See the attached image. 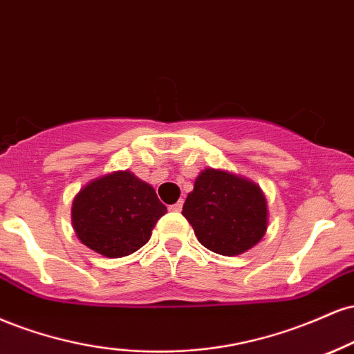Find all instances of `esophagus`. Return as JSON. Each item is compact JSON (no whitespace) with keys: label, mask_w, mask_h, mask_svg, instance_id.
<instances>
[{"label":"esophagus","mask_w":354,"mask_h":354,"mask_svg":"<svg viewBox=\"0 0 354 354\" xmlns=\"http://www.w3.org/2000/svg\"><path fill=\"white\" fill-rule=\"evenodd\" d=\"M182 205H184V201H178L177 203H174V205L169 207L170 212H180L182 210Z\"/></svg>","instance_id":"esophagus-1"}]
</instances>
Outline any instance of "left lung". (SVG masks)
Masks as SVG:
<instances>
[{"instance_id": "1", "label": "left lung", "mask_w": 354, "mask_h": 354, "mask_svg": "<svg viewBox=\"0 0 354 354\" xmlns=\"http://www.w3.org/2000/svg\"><path fill=\"white\" fill-rule=\"evenodd\" d=\"M182 215L203 247L225 257L240 255L259 243L268 223L260 187L215 169L203 170L195 178Z\"/></svg>"}]
</instances>
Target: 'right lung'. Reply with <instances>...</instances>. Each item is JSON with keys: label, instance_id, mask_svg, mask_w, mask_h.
Here are the masks:
<instances>
[{"label": "right lung", "instance_id": "add662e5", "mask_svg": "<svg viewBox=\"0 0 354 354\" xmlns=\"http://www.w3.org/2000/svg\"><path fill=\"white\" fill-rule=\"evenodd\" d=\"M73 227L91 250L119 259L149 242L167 209L151 185L131 172H114L87 184L74 197Z\"/></svg>", "mask_w": 354, "mask_h": 354}]
</instances>
